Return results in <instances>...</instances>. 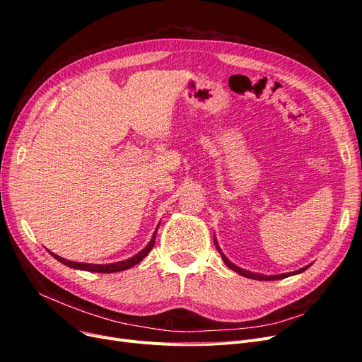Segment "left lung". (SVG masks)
Returning a JSON list of instances; mask_svg holds the SVG:
<instances>
[{"label": "left lung", "instance_id": "obj_1", "mask_svg": "<svg viewBox=\"0 0 362 362\" xmlns=\"http://www.w3.org/2000/svg\"><path fill=\"white\" fill-rule=\"evenodd\" d=\"M216 242V240H214ZM216 247H217V250H218V254L222 255V258H223V261H225V264L231 269V270H234V272H237V273H240V275L242 276H246V278H250V279H257V281H276V279H284V278H287V276H291V275H296V273H302L303 270H306L308 269L310 266H306V267H303V269H300V270H296V272H290V273H282V275H273V276H266V275H259V273H252V272H247V270H245V269H240L238 266H235V264H233L231 261H229L223 254H222V250L218 249V246H217V243H216Z\"/></svg>", "mask_w": 362, "mask_h": 362}]
</instances>
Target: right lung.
<instances>
[{
  "label": "right lung",
  "mask_w": 362,
  "mask_h": 362,
  "mask_svg": "<svg viewBox=\"0 0 362 362\" xmlns=\"http://www.w3.org/2000/svg\"><path fill=\"white\" fill-rule=\"evenodd\" d=\"M156 234H157V231L154 233V235H152L148 246L145 249H141L139 254H136L134 257H131L129 259H124V261H119V262H112V264H84V262L68 261V259H64V258H62L59 255H54L52 252H51V255L56 258L57 261L63 262L64 266L72 267V269H80V270H87V272H96V273H115V272L127 270L129 267H133V266L137 264V262H140L141 259H144L149 254L152 246H154V243H156Z\"/></svg>",
  "instance_id": "obj_1"
}]
</instances>
